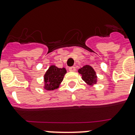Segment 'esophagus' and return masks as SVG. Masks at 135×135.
I'll use <instances>...</instances> for the list:
<instances>
[{
  "label": "esophagus",
  "instance_id": "obj_1",
  "mask_svg": "<svg viewBox=\"0 0 135 135\" xmlns=\"http://www.w3.org/2000/svg\"><path fill=\"white\" fill-rule=\"evenodd\" d=\"M69 71H76V67H74V66H71V67H69Z\"/></svg>",
  "mask_w": 135,
  "mask_h": 135
}]
</instances>
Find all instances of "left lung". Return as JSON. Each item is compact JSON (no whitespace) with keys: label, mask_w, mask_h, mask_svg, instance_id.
Masks as SVG:
<instances>
[{"label":"left lung","mask_w":135,"mask_h":135,"mask_svg":"<svg viewBox=\"0 0 135 135\" xmlns=\"http://www.w3.org/2000/svg\"><path fill=\"white\" fill-rule=\"evenodd\" d=\"M79 73L81 74L82 79L84 80L88 86H93L97 83L98 77L96 76L95 70L90 65H85L79 69Z\"/></svg>","instance_id":"1"}]
</instances>
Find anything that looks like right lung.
<instances>
[{
	"mask_svg": "<svg viewBox=\"0 0 135 135\" xmlns=\"http://www.w3.org/2000/svg\"><path fill=\"white\" fill-rule=\"evenodd\" d=\"M66 74V70L65 68H58L54 65L50 66L44 76V89L47 90L57 89Z\"/></svg>",
	"mask_w": 135,
	"mask_h": 135,
	"instance_id": "obj_1",
	"label": "right lung"
}]
</instances>
